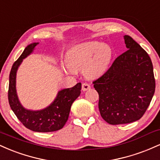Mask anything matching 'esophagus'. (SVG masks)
Wrapping results in <instances>:
<instances>
[{
    "label": "esophagus",
    "mask_w": 160,
    "mask_h": 160,
    "mask_svg": "<svg viewBox=\"0 0 160 160\" xmlns=\"http://www.w3.org/2000/svg\"><path fill=\"white\" fill-rule=\"evenodd\" d=\"M90 85H89V83H87V82H83V83L82 84V91H86L88 90V89H90Z\"/></svg>",
    "instance_id": "esophagus-1"
}]
</instances>
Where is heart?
<instances>
[{
    "label": "heart",
    "mask_w": 160,
    "mask_h": 160,
    "mask_svg": "<svg viewBox=\"0 0 160 160\" xmlns=\"http://www.w3.org/2000/svg\"><path fill=\"white\" fill-rule=\"evenodd\" d=\"M113 55V49L107 43H83L69 51L65 69L71 73L84 69V73L90 78L100 76L109 68Z\"/></svg>",
    "instance_id": "1"
}]
</instances>
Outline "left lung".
I'll return each instance as SVG.
<instances>
[{
  "label": "left lung",
  "instance_id": "1",
  "mask_svg": "<svg viewBox=\"0 0 160 160\" xmlns=\"http://www.w3.org/2000/svg\"><path fill=\"white\" fill-rule=\"evenodd\" d=\"M124 39L127 50L92 82L98 93L101 116L111 125L140 120L155 92L153 64L148 52L130 36Z\"/></svg>",
  "mask_w": 160,
  "mask_h": 160
}]
</instances>
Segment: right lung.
<instances>
[{
    "instance_id": "add662e5",
    "label": "right lung",
    "mask_w": 160,
    "mask_h": 160,
    "mask_svg": "<svg viewBox=\"0 0 160 160\" xmlns=\"http://www.w3.org/2000/svg\"><path fill=\"white\" fill-rule=\"evenodd\" d=\"M38 44L39 43H34L28 46L12 65L10 73L8 100L11 109L27 128L38 132H49L58 131L65 125L71 105L80 95L81 83L78 82L74 87L58 92L54 102L45 109L38 111L25 109L19 103L16 95V71L23 58L28 56Z\"/></svg>"
}]
</instances>
